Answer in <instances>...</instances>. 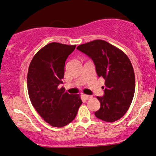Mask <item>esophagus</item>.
<instances>
[{
	"instance_id": "34e87169",
	"label": "esophagus",
	"mask_w": 156,
	"mask_h": 156,
	"mask_svg": "<svg viewBox=\"0 0 156 156\" xmlns=\"http://www.w3.org/2000/svg\"><path fill=\"white\" fill-rule=\"evenodd\" d=\"M83 98H84L85 100H89V99H91L92 96L88 95H83Z\"/></svg>"
}]
</instances>
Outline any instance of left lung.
<instances>
[{
  "instance_id": "1",
  "label": "left lung",
  "mask_w": 156,
  "mask_h": 156,
  "mask_svg": "<svg viewBox=\"0 0 156 156\" xmlns=\"http://www.w3.org/2000/svg\"><path fill=\"white\" fill-rule=\"evenodd\" d=\"M90 57L98 76L105 80L104 96L97 97L100 108L96 117L114 122L124 116L130 107L135 92V75L130 60L122 50L106 41L96 39L77 47Z\"/></svg>"
}]
</instances>
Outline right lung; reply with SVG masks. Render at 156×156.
Returning <instances> with one entry per match:
<instances>
[{
  "label": "right lung",
  "instance_id": "1",
  "mask_svg": "<svg viewBox=\"0 0 156 156\" xmlns=\"http://www.w3.org/2000/svg\"><path fill=\"white\" fill-rule=\"evenodd\" d=\"M76 45L49 43L35 54L27 73V90L32 106L46 122L63 127L75 119L82 104L80 95L58 88L64 77L66 58Z\"/></svg>",
  "mask_w": 156,
  "mask_h": 156
}]
</instances>
